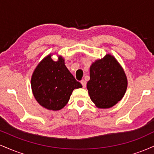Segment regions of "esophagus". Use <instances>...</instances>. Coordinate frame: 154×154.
<instances>
[{"label": "esophagus", "instance_id": "1", "mask_svg": "<svg viewBox=\"0 0 154 154\" xmlns=\"http://www.w3.org/2000/svg\"><path fill=\"white\" fill-rule=\"evenodd\" d=\"M80 82H81V84H82V87L84 88H86V85H87V82H86V81L84 80V79H82Z\"/></svg>", "mask_w": 154, "mask_h": 154}]
</instances>
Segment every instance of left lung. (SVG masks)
<instances>
[{"label": "left lung", "mask_w": 154, "mask_h": 154, "mask_svg": "<svg viewBox=\"0 0 154 154\" xmlns=\"http://www.w3.org/2000/svg\"><path fill=\"white\" fill-rule=\"evenodd\" d=\"M128 79L122 67L113 56L106 54L90 67L87 83L91 99L100 109H109L123 98Z\"/></svg>", "instance_id": "8db88e82"}]
</instances>
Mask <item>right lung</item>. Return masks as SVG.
I'll use <instances>...</instances> for the list:
<instances>
[{"label": "right lung", "mask_w": 154, "mask_h": 154, "mask_svg": "<svg viewBox=\"0 0 154 154\" xmlns=\"http://www.w3.org/2000/svg\"><path fill=\"white\" fill-rule=\"evenodd\" d=\"M31 87L40 105L48 110L58 111L66 105L72 91L82 86L65 66L62 56L55 61L50 54L35 68Z\"/></svg>", "instance_id": "add662e5"}]
</instances>
